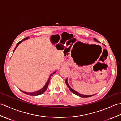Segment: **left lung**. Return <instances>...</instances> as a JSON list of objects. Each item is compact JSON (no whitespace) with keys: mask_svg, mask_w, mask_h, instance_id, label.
Here are the masks:
<instances>
[{"mask_svg":"<svg viewBox=\"0 0 121 121\" xmlns=\"http://www.w3.org/2000/svg\"><path fill=\"white\" fill-rule=\"evenodd\" d=\"M94 40L95 41V42H99V41L98 40L96 39V38H94ZM65 83H66V85H67V86L68 87V88H69V89H70V91L73 92V93H74V94H75V95H78V96H79V97H83V98L90 97H91V96H94V95H95V94H94V95H82V94H81L78 93V92H77V91H74V89H73L70 86V85H69L68 83V79H67V78H66V79H65Z\"/></svg>","mask_w":121,"mask_h":121,"instance_id":"left-lung-1","label":"left lung"}]
</instances>
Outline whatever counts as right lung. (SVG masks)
<instances>
[{
	"label": "right lung",
	"instance_id": "1",
	"mask_svg": "<svg viewBox=\"0 0 121 121\" xmlns=\"http://www.w3.org/2000/svg\"><path fill=\"white\" fill-rule=\"evenodd\" d=\"M29 37H26V38H24V39H23L21 41H20V42H19V43H17V45H16V47H15V49H14V50H13V52L14 51V50H15V49H16L17 47L18 46V45H19L20 44V43H22V42H23V41H24V40H26V39H29ZM56 72V71H55V72H53L52 74H51V75L49 76V78H48V81H47V83H46V84H45V85L44 86V87H43V88H42L41 89L39 90V91H35V92H25V91H21V90H20V91H21L22 92H24V93H25V94H27V95H30V96H38V95H41V94H43V92H44L46 91V90H47V87H48V85H49V82H50V78H51V76H52L54 73H55Z\"/></svg>",
	"mask_w": 121,
	"mask_h": 121
}]
</instances>
